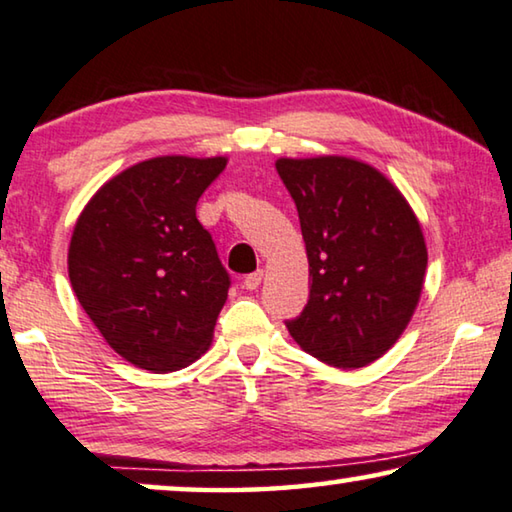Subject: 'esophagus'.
I'll return each instance as SVG.
<instances>
[{
	"instance_id": "1",
	"label": "esophagus",
	"mask_w": 512,
	"mask_h": 512,
	"mask_svg": "<svg viewBox=\"0 0 512 512\" xmlns=\"http://www.w3.org/2000/svg\"><path fill=\"white\" fill-rule=\"evenodd\" d=\"M261 281H263V270H258V272L247 274L245 281H242V286H245L247 290H256L258 286H261Z\"/></svg>"
}]
</instances>
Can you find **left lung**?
I'll return each mask as SVG.
<instances>
[{"label":"left lung","instance_id":"obj_1","mask_svg":"<svg viewBox=\"0 0 512 512\" xmlns=\"http://www.w3.org/2000/svg\"><path fill=\"white\" fill-rule=\"evenodd\" d=\"M277 171L300 215L311 281L288 332L329 366L373 364L419 304L428 265L419 219L382 171L355 157H279Z\"/></svg>","mask_w":512,"mask_h":512}]
</instances>
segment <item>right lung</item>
<instances>
[{"label": "right lung", "mask_w": 512, "mask_h": 512, "mask_svg": "<svg viewBox=\"0 0 512 512\" xmlns=\"http://www.w3.org/2000/svg\"><path fill=\"white\" fill-rule=\"evenodd\" d=\"M226 162H137L107 180L75 222L70 286L109 348L144 371H180L210 348L231 279L196 201Z\"/></svg>", "instance_id": "obj_1"}]
</instances>
